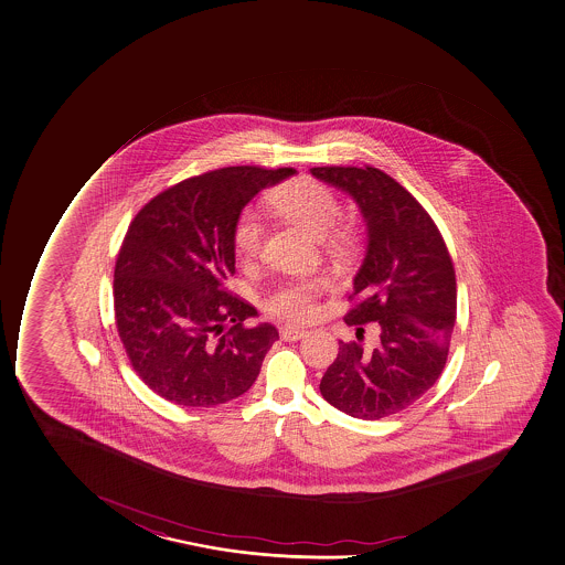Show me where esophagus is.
<instances>
[{
	"label": "esophagus",
	"mask_w": 565,
	"mask_h": 565,
	"mask_svg": "<svg viewBox=\"0 0 565 565\" xmlns=\"http://www.w3.org/2000/svg\"><path fill=\"white\" fill-rule=\"evenodd\" d=\"M305 330L295 329V327H281L279 329V337L281 340H286V342H297L300 338H305Z\"/></svg>",
	"instance_id": "1"
}]
</instances>
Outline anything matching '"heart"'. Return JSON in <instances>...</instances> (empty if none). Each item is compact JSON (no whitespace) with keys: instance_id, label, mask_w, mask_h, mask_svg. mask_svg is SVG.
<instances>
[{"instance_id":"obj_1","label":"heart","mask_w":565,"mask_h":565,"mask_svg":"<svg viewBox=\"0 0 565 565\" xmlns=\"http://www.w3.org/2000/svg\"><path fill=\"white\" fill-rule=\"evenodd\" d=\"M270 206L278 216L302 227L311 235L323 236L330 246H349L355 241L353 223L338 220L342 206L337 193L316 178H292L270 195ZM265 242V222L257 210L246 206L235 217L231 244L236 259H257ZM324 287L321 278H292L281 281L265 297V310L274 318L302 323L316 313V298Z\"/></svg>"}]
</instances>
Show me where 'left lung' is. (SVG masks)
Wrapping results in <instances>:
<instances>
[{"instance_id":"left-lung-1","label":"left lung","mask_w":565,"mask_h":565,"mask_svg":"<svg viewBox=\"0 0 565 565\" xmlns=\"http://www.w3.org/2000/svg\"><path fill=\"white\" fill-rule=\"evenodd\" d=\"M355 199L369 247L345 323L377 321L380 345L340 342L319 391L330 406L375 420L402 412L438 381L457 321V278L444 236L409 191L375 167H313Z\"/></svg>"}]
</instances>
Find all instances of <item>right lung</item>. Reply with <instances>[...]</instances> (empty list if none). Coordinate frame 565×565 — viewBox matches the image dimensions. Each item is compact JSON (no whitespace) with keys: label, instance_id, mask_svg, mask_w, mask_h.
Instances as JSON below:
<instances>
[{"label":"right lung","instance_id":"right-lung-1","mask_svg":"<svg viewBox=\"0 0 565 565\" xmlns=\"http://www.w3.org/2000/svg\"><path fill=\"white\" fill-rule=\"evenodd\" d=\"M291 167H223L185 178L139 210L115 267L116 329L140 380L177 406L212 407L254 385L278 330L246 329L254 306L231 295V228Z\"/></svg>","mask_w":565,"mask_h":565}]
</instances>
